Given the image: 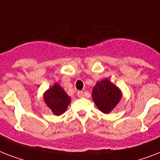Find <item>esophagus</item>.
<instances>
[{
	"mask_svg": "<svg viewBox=\"0 0 160 160\" xmlns=\"http://www.w3.org/2000/svg\"><path fill=\"white\" fill-rule=\"evenodd\" d=\"M84 92L83 91H78L77 92V95L78 97H80V98H82V97H84Z\"/></svg>",
	"mask_w": 160,
	"mask_h": 160,
	"instance_id": "obj_1",
	"label": "esophagus"
}]
</instances>
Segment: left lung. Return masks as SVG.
I'll list each match as a JSON object with an SVG mask.
<instances>
[{"label": "left lung", "mask_w": 160, "mask_h": 160, "mask_svg": "<svg viewBox=\"0 0 160 160\" xmlns=\"http://www.w3.org/2000/svg\"><path fill=\"white\" fill-rule=\"evenodd\" d=\"M93 102L101 112L108 113L122 98L120 89L108 79L98 82L92 92Z\"/></svg>", "instance_id": "1"}]
</instances>
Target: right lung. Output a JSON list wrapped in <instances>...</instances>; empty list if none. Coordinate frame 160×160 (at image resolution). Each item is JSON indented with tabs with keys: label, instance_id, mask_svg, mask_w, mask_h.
Segmentation results:
<instances>
[{
	"label": "right lung",
	"instance_id": "1",
	"mask_svg": "<svg viewBox=\"0 0 160 160\" xmlns=\"http://www.w3.org/2000/svg\"><path fill=\"white\" fill-rule=\"evenodd\" d=\"M44 100L53 113L58 116L67 110V106L71 102V98L59 84H55L44 93Z\"/></svg>",
	"mask_w": 160,
	"mask_h": 160
}]
</instances>
